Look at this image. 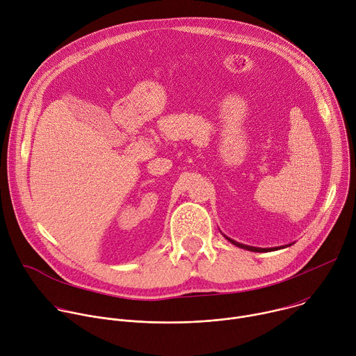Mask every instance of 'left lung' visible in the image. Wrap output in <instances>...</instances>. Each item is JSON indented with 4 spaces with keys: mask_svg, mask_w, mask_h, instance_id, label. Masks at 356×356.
<instances>
[{
    "mask_svg": "<svg viewBox=\"0 0 356 356\" xmlns=\"http://www.w3.org/2000/svg\"><path fill=\"white\" fill-rule=\"evenodd\" d=\"M224 235V234H222ZM225 236V239L227 241H229L231 243H234L235 246H238V248H242V249H246V250H252V252H272V250H277V249H283V248H286V246H291L293 243H289V245H283V246H275V248H258V246H249V245H243V243H239V242H236V241H234V239H231L229 236H227V235H224Z\"/></svg>",
    "mask_w": 356,
    "mask_h": 356,
    "instance_id": "obj_1",
    "label": "left lung"
}]
</instances>
